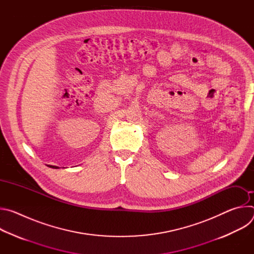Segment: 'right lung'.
Here are the masks:
<instances>
[{"mask_svg": "<svg viewBox=\"0 0 254 254\" xmlns=\"http://www.w3.org/2000/svg\"><path fill=\"white\" fill-rule=\"evenodd\" d=\"M50 168H53V169H58V167H56V166H49Z\"/></svg>", "mask_w": 254, "mask_h": 254, "instance_id": "1", "label": "right lung"}]
</instances>
